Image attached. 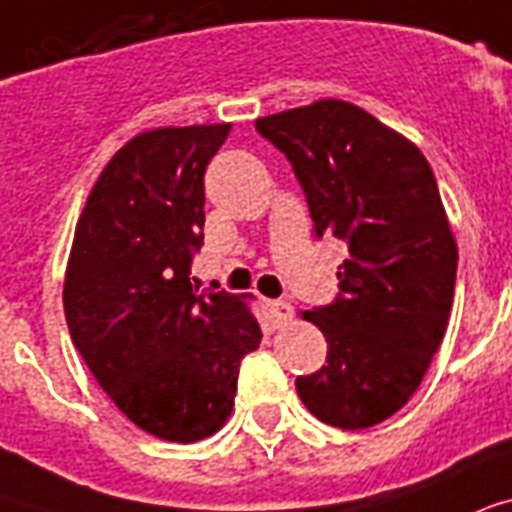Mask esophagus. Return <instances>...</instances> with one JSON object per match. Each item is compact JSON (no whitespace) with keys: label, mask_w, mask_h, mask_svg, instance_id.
<instances>
[{"label":"esophagus","mask_w":512,"mask_h":512,"mask_svg":"<svg viewBox=\"0 0 512 512\" xmlns=\"http://www.w3.org/2000/svg\"><path fill=\"white\" fill-rule=\"evenodd\" d=\"M269 315L275 320V326H285L293 318V307L288 301H269Z\"/></svg>","instance_id":"34e87169"}]
</instances>
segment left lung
<instances>
[{
    "label": "left lung",
    "instance_id": "1",
    "mask_svg": "<svg viewBox=\"0 0 512 512\" xmlns=\"http://www.w3.org/2000/svg\"><path fill=\"white\" fill-rule=\"evenodd\" d=\"M256 130L291 160L318 237L350 248L339 299L301 312L328 355L296 392L331 427L379 425L417 392L449 326L457 240L433 168L417 144L339 98L261 117Z\"/></svg>",
    "mask_w": 512,
    "mask_h": 512
}]
</instances>
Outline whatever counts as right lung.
<instances>
[{
  "label": "right lung",
  "instance_id": "obj_1",
  "mask_svg": "<svg viewBox=\"0 0 512 512\" xmlns=\"http://www.w3.org/2000/svg\"><path fill=\"white\" fill-rule=\"evenodd\" d=\"M229 122L138 133L106 162L74 229L63 312L95 382L144 433L194 443L235 408L261 342L245 296L197 291L205 168Z\"/></svg>",
  "mask_w": 512,
  "mask_h": 512
}]
</instances>
